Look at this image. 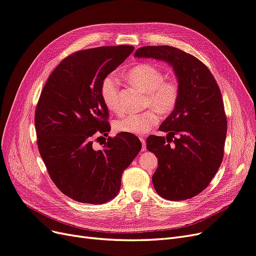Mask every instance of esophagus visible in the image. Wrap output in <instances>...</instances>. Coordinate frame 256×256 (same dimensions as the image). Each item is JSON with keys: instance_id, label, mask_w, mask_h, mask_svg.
<instances>
[{"instance_id": "esophagus-1", "label": "esophagus", "mask_w": 256, "mask_h": 256, "mask_svg": "<svg viewBox=\"0 0 256 256\" xmlns=\"http://www.w3.org/2000/svg\"><path fill=\"white\" fill-rule=\"evenodd\" d=\"M140 141L142 143V150H146V144H145V138L143 136H140Z\"/></svg>"}]
</instances>
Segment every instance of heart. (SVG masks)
I'll use <instances>...</instances> for the list:
<instances>
[{
  "label": "heart",
  "instance_id": "obj_1",
  "mask_svg": "<svg viewBox=\"0 0 256 256\" xmlns=\"http://www.w3.org/2000/svg\"><path fill=\"white\" fill-rule=\"evenodd\" d=\"M164 72L152 64H140L126 74L127 81L138 90L145 92V106H152L162 115L171 114L178 104L180 95V84L175 80H164ZM104 106L113 112H120L118 82L113 76H106L100 86ZM154 110L140 114H129L115 120L114 129L118 132L143 134L159 122Z\"/></svg>",
  "mask_w": 256,
  "mask_h": 256
}]
</instances>
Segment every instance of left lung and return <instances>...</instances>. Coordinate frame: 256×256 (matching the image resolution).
Instances as JSON below:
<instances>
[{
  "mask_svg": "<svg viewBox=\"0 0 256 256\" xmlns=\"http://www.w3.org/2000/svg\"><path fill=\"white\" fill-rule=\"evenodd\" d=\"M134 58L164 62L180 84L175 110L159 127L166 138L150 136L146 147L158 158L152 175L158 194L191 198L207 188L222 162L228 122L220 88L202 62L177 48L148 46L138 48Z\"/></svg>",
  "mask_w": 256,
  "mask_h": 256,
  "instance_id": "1",
  "label": "left lung"
}]
</instances>
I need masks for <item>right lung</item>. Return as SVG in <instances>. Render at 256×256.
<instances>
[{
	"label": "right lung",
	"mask_w": 256,
	"mask_h": 256,
	"mask_svg": "<svg viewBox=\"0 0 256 256\" xmlns=\"http://www.w3.org/2000/svg\"><path fill=\"white\" fill-rule=\"evenodd\" d=\"M134 50L132 46L88 49L72 54L50 74L35 112L37 145L56 187L76 202L104 204L118 194L122 174L142 148L138 138L118 134L102 150L96 132L111 130L100 86ZM102 138V136H100Z\"/></svg>",
	"instance_id": "obj_1"
}]
</instances>
